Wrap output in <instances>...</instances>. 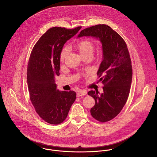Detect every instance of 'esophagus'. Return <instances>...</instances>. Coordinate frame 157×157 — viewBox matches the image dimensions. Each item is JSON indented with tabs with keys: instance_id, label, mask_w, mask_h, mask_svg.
<instances>
[{
	"instance_id": "obj_1",
	"label": "esophagus",
	"mask_w": 157,
	"mask_h": 157,
	"mask_svg": "<svg viewBox=\"0 0 157 157\" xmlns=\"http://www.w3.org/2000/svg\"><path fill=\"white\" fill-rule=\"evenodd\" d=\"M86 94H87L86 90H84V89H83V90H80V91H78L76 96H77L78 98H79V97L82 96H85Z\"/></svg>"
}]
</instances>
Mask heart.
Returning <instances> with one entry per match:
<instances>
[{"instance_id": "1", "label": "heart", "mask_w": 157, "mask_h": 157, "mask_svg": "<svg viewBox=\"0 0 157 157\" xmlns=\"http://www.w3.org/2000/svg\"><path fill=\"white\" fill-rule=\"evenodd\" d=\"M77 48L80 54L82 56L89 54V53L93 54V49H94L93 43L91 41L86 39L80 41L77 44ZM68 53V48L67 47L64 48L61 50L59 55V59L61 61H63L64 60Z\"/></svg>"}]
</instances>
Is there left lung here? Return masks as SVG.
Here are the masks:
<instances>
[{
  "label": "left lung",
  "instance_id": "1",
  "mask_svg": "<svg viewBox=\"0 0 157 157\" xmlns=\"http://www.w3.org/2000/svg\"><path fill=\"white\" fill-rule=\"evenodd\" d=\"M93 36L102 43V61L98 71L103 93L90 91L95 100L91 114L101 122L109 121L122 110L128 99L132 79L130 55L124 39L111 27L99 24L81 31L78 37Z\"/></svg>",
  "mask_w": 157,
  "mask_h": 157
}]
</instances>
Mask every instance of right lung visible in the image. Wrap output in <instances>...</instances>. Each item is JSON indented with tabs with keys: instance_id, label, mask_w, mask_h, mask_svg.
Returning a JSON list of instances; mask_svg holds the SVG:
<instances>
[{
	"instance_id": "obj_1",
	"label": "right lung",
	"mask_w": 157,
	"mask_h": 157,
	"mask_svg": "<svg viewBox=\"0 0 157 157\" xmlns=\"http://www.w3.org/2000/svg\"><path fill=\"white\" fill-rule=\"evenodd\" d=\"M81 29H50L38 40L30 54L27 76L30 101L38 116L50 124L63 122L76 100L75 91L58 90L55 80L60 74L59 55L64 43Z\"/></svg>"
}]
</instances>
